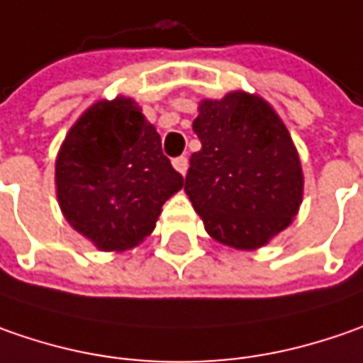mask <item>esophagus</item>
<instances>
[{
	"mask_svg": "<svg viewBox=\"0 0 363 363\" xmlns=\"http://www.w3.org/2000/svg\"><path fill=\"white\" fill-rule=\"evenodd\" d=\"M172 166L184 177V174H186V168H189V158H186V156H179V158L172 160Z\"/></svg>",
	"mask_w": 363,
	"mask_h": 363,
	"instance_id": "obj_1",
	"label": "esophagus"
}]
</instances>
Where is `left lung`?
I'll return each instance as SVG.
<instances>
[{
  "label": "left lung",
  "instance_id": "1",
  "mask_svg": "<svg viewBox=\"0 0 363 363\" xmlns=\"http://www.w3.org/2000/svg\"><path fill=\"white\" fill-rule=\"evenodd\" d=\"M184 191L207 233L256 250L289 228L303 201V170L291 134L268 103L242 91L203 101Z\"/></svg>",
  "mask_w": 363,
  "mask_h": 363
}]
</instances>
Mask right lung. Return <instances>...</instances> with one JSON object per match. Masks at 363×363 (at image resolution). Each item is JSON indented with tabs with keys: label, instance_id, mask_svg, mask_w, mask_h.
I'll list each match as a JSON object with an SVG mask.
<instances>
[{
	"label": "right lung",
	"instance_id": "1",
	"mask_svg": "<svg viewBox=\"0 0 363 363\" xmlns=\"http://www.w3.org/2000/svg\"><path fill=\"white\" fill-rule=\"evenodd\" d=\"M184 179L156 128L132 99L89 107L56 158V195L67 221L103 252L138 245Z\"/></svg>",
	"mask_w": 363,
	"mask_h": 363
}]
</instances>
